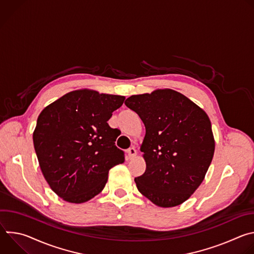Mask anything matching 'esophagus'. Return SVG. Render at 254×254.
I'll return each mask as SVG.
<instances>
[{
    "instance_id": "34e87169",
    "label": "esophagus",
    "mask_w": 254,
    "mask_h": 254,
    "mask_svg": "<svg viewBox=\"0 0 254 254\" xmlns=\"http://www.w3.org/2000/svg\"><path fill=\"white\" fill-rule=\"evenodd\" d=\"M127 155H128L129 158H133V157L136 155V150H135L134 147H130V148H128V149L127 150Z\"/></svg>"
}]
</instances>
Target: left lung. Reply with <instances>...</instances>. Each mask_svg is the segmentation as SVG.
<instances>
[{"mask_svg":"<svg viewBox=\"0 0 254 254\" xmlns=\"http://www.w3.org/2000/svg\"><path fill=\"white\" fill-rule=\"evenodd\" d=\"M125 104L146 127L140 151L147 168L134 179L137 190L160 207L182 204L200 186L213 159L208 116L172 89L131 95Z\"/></svg>","mask_w":254,"mask_h":254,"instance_id":"left-lung-1","label":"left lung"}]
</instances>
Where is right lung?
Masks as SVG:
<instances>
[{
	"label": "right lung",
	"instance_id": "obj_1",
	"mask_svg": "<svg viewBox=\"0 0 254 254\" xmlns=\"http://www.w3.org/2000/svg\"><path fill=\"white\" fill-rule=\"evenodd\" d=\"M125 98L75 90L41 112L34 148L45 180L63 200H90L103 190L108 171L125 162V152L116 146L119 130L107 124Z\"/></svg>",
	"mask_w": 254,
	"mask_h": 254
}]
</instances>
